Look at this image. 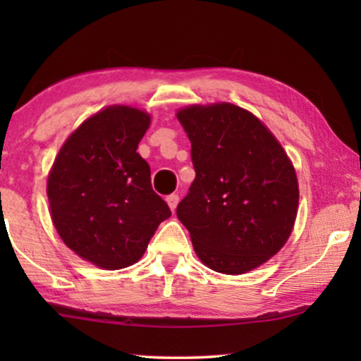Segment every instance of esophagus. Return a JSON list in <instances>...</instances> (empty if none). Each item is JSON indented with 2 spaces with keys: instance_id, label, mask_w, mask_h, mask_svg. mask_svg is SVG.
<instances>
[{
  "instance_id": "obj_1",
  "label": "esophagus",
  "mask_w": 361,
  "mask_h": 361,
  "mask_svg": "<svg viewBox=\"0 0 361 361\" xmlns=\"http://www.w3.org/2000/svg\"><path fill=\"white\" fill-rule=\"evenodd\" d=\"M166 202H167V205L171 207V210L174 212V210H176V207H177V204H179V195H177V194H171V195H167V197H166Z\"/></svg>"
}]
</instances>
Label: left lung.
<instances>
[{"mask_svg":"<svg viewBox=\"0 0 361 361\" xmlns=\"http://www.w3.org/2000/svg\"><path fill=\"white\" fill-rule=\"evenodd\" d=\"M190 140L195 179L177 205L202 263L224 274L263 264L288 241L298 215V177L255 115L231 103L177 113Z\"/></svg>","mask_w":361,"mask_h":361,"instance_id":"left-lung-1","label":"left lung"}]
</instances>
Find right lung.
Instances as JSON below:
<instances>
[{
  "mask_svg": "<svg viewBox=\"0 0 361 361\" xmlns=\"http://www.w3.org/2000/svg\"><path fill=\"white\" fill-rule=\"evenodd\" d=\"M149 115L108 106L71 135L47 180L52 221L68 248L105 269L135 264L171 209L152 190L137 145Z\"/></svg>",
  "mask_w": 361,
  "mask_h": 361,
  "instance_id": "1",
  "label": "right lung"
}]
</instances>
